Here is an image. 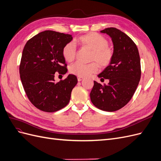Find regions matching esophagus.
I'll return each mask as SVG.
<instances>
[{
    "label": "esophagus",
    "mask_w": 161,
    "mask_h": 161,
    "mask_svg": "<svg viewBox=\"0 0 161 161\" xmlns=\"http://www.w3.org/2000/svg\"><path fill=\"white\" fill-rule=\"evenodd\" d=\"M77 79H78V81H81L82 79H83V78L81 77V76H78L77 77Z\"/></svg>",
    "instance_id": "34e87169"
}]
</instances>
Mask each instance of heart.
<instances>
[{"instance_id":"b5f03b06","label":"heart","mask_w":161,"mask_h":161,"mask_svg":"<svg viewBox=\"0 0 161 161\" xmlns=\"http://www.w3.org/2000/svg\"><path fill=\"white\" fill-rule=\"evenodd\" d=\"M75 43L81 47L91 50L90 64L76 62L69 68L72 74L78 76H88L101 69L108 67L113 60L114 50L109 46L108 39L99 33L91 32L82 35L76 39ZM62 56L68 62H72L76 56V47L74 43L69 42L64 46L62 51Z\"/></svg>"}]
</instances>
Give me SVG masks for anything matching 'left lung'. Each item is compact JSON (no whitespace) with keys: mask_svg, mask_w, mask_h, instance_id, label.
Wrapping results in <instances>:
<instances>
[{"mask_svg":"<svg viewBox=\"0 0 161 161\" xmlns=\"http://www.w3.org/2000/svg\"><path fill=\"white\" fill-rule=\"evenodd\" d=\"M111 37L114 56L111 64L98 75L101 80L109 79L108 85L94 81L91 91V102L105 111L122 108L131 99L141 77L140 59L138 47L125 33L115 27L101 31Z\"/></svg>","mask_w":161,"mask_h":161,"instance_id":"1","label":"left lung"}]
</instances>
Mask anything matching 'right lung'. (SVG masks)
<instances>
[{
	"instance_id": "add662e5",
	"label": "right lung",
	"mask_w": 161,
	"mask_h": 161,
	"mask_svg": "<svg viewBox=\"0 0 161 161\" xmlns=\"http://www.w3.org/2000/svg\"><path fill=\"white\" fill-rule=\"evenodd\" d=\"M72 40L70 34L47 30L29 40L23 48L19 73L25 93L36 108L55 112L69 104L77 78L69 75L56 82L55 72H67L62 49Z\"/></svg>"
}]
</instances>
